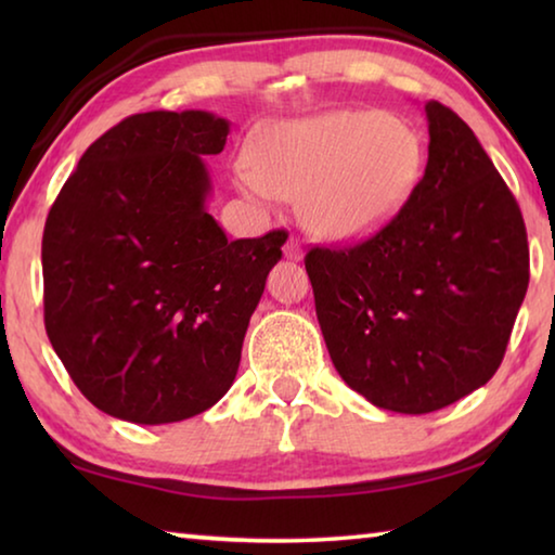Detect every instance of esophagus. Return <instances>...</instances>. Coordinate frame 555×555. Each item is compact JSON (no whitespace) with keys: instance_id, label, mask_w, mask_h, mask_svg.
Instances as JSON below:
<instances>
[{"instance_id":"34e87169","label":"esophagus","mask_w":555,"mask_h":555,"mask_svg":"<svg viewBox=\"0 0 555 555\" xmlns=\"http://www.w3.org/2000/svg\"><path fill=\"white\" fill-rule=\"evenodd\" d=\"M284 255L291 261H300V259H304V247H300L296 240H288L286 247H284Z\"/></svg>"}]
</instances>
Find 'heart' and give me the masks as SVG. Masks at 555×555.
Listing matches in <instances>:
<instances>
[{
	"label": "heart",
	"mask_w": 555,
	"mask_h": 555,
	"mask_svg": "<svg viewBox=\"0 0 555 555\" xmlns=\"http://www.w3.org/2000/svg\"><path fill=\"white\" fill-rule=\"evenodd\" d=\"M424 166V142L403 119L327 109L261 129L234 178L259 203L304 198V220L321 237L360 242L406 208Z\"/></svg>",
	"instance_id": "heart-1"
}]
</instances>
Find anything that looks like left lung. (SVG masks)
<instances>
[{
  "mask_svg": "<svg viewBox=\"0 0 555 555\" xmlns=\"http://www.w3.org/2000/svg\"><path fill=\"white\" fill-rule=\"evenodd\" d=\"M428 164L393 222L306 255L318 323L345 384L377 409L430 413L485 387L529 286L519 205L475 131L430 100Z\"/></svg>",
  "mask_w": 555,
  "mask_h": 555,
  "instance_id": "1",
  "label": "left lung"
}]
</instances>
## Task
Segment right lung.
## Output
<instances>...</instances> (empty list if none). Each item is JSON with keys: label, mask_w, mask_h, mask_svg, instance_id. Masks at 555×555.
Wrapping results in <instances>:
<instances>
[{"label": "right lung", "mask_w": 555, "mask_h": 555, "mask_svg": "<svg viewBox=\"0 0 555 555\" xmlns=\"http://www.w3.org/2000/svg\"><path fill=\"white\" fill-rule=\"evenodd\" d=\"M230 121L205 109L121 119L80 156L41 244L46 333L92 406L142 426L215 406L284 230L228 240L203 156Z\"/></svg>", "instance_id": "obj_1"}]
</instances>
